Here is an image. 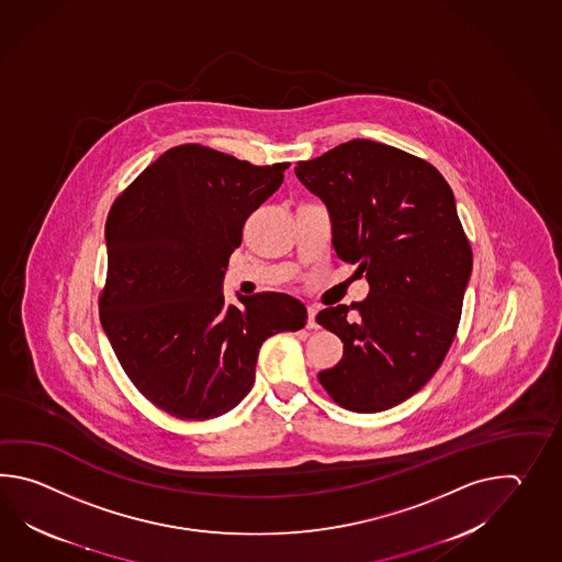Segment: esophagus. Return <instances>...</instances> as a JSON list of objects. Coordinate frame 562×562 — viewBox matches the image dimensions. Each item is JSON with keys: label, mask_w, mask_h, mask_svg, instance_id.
Listing matches in <instances>:
<instances>
[{"label": "esophagus", "mask_w": 562, "mask_h": 562, "mask_svg": "<svg viewBox=\"0 0 562 562\" xmlns=\"http://www.w3.org/2000/svg\"><path fill=\"white\" fill-rule=\"evenodd\" d=\"M307 329H319V323H317V310L310 307L307 310Z\"/></svg>", "instance_id": "34e87169"}]
</instances>
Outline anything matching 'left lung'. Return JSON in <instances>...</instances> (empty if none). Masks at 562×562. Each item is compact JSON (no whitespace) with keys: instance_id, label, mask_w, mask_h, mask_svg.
Returning <instances> with one entry per match:
<instances>
[{"instance_id":"left-lung-1","label":"left lung","mask_w":562,"mask_h":562,"mask_svg":"<svg viewBox=\"0 0 562 562\" xmlns=\"http://www.w3.org/2000/svg\"><path fill=\"white\" fill-rule=\"evenodd\" d=\"M295 175L327 206L337 257L370 283L361 303L317 315L344 341L341 361L317 378L346 409H390L428 383L454 341L472 273L454 192L430 162L363 138L297 162Z\"/></svg>"}]
</instances>
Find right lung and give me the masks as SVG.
Returning <instances> with one entry per match:
<instances>
[{
	"label": "right lung",
	"mask_w": 562,
	"mask_h": 562,
	"mask_svg": "<svg viewBox=\"0 0 562 562\" xmlns=\"http://www.w3.org/2000/svg\"><path fill=\"white\" fill-rule=\"evenodd\" d=\"M286 167L180 144L108 213L100 322L131 382L175 418L231 412L251 392L265 339L305 327V305L286 293L239 295L240 307L223 297L245 221Z\"/></svg>",
	"instance_id": "add662e5"
}]
</instances>
